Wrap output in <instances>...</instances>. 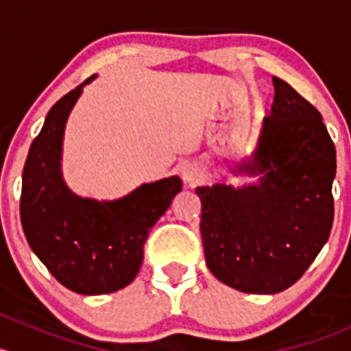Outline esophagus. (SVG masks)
Segmentation results:
<instances>
[{"mask_svg": "<svg viewBox=\"0 0 351 351\" xmlns=\"http://www.w3.org/2000/svg\"><path fill=\"white\" fill-rule=\"evenodd\" d=\"M180 173H182L183 182L190 183V185H193V183H197L202 178V169L195 162H183Z\"/></svg>", "mask_w": 351, "mask_h": 351, "instance_id": "esophagus-1", "label": "esophagus"}]
</instances>
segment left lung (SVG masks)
Wrapping results in <instances>:
<instances>
[{"mask_svg": "<svg viewBox=\"0 0 351 351\" xmlns=\"http://www.w3.org/2000/svg\"><path fill=\"white\" fill-rule=\"evenodd\" d=\"M274 88L253 158L236 169L260 182L195 190L208 270L246 293L295 284L326 244L335 217L336 149L323 117L280 77L274 76Z\"/></svg>", "mask_w": 351, "mask_h": 351, "instance_id": "1", "label": "left lung"}]
</instances>
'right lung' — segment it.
<instances>
[{"label": "right lung", "instance_id": "obj_1", "mask_svg": "<svg viewBox=\"0 0 351 351\" xmlns=\"http://www.w3.org/2000/svg\"><path fill=\"white\" fill-rule=\"evenodd\" d=\"M49 110L25 161L20 219L32 251L66 289L100 295L136 278L151 228L182 190L178 176L144 183L112 202L74 195L61 175L62 136L84 84Z\"/></svg>", "mask_w": 351, "mask_h": 351}]
</instances>
